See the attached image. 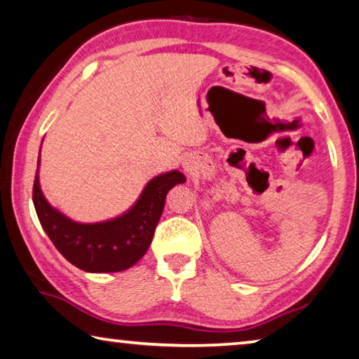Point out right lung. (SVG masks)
Returning a JSON list of instances; mask_svg holds the SVG:
<instances>
[{
	"instance_id": "obj_1",
	"label": "right lung",
	"mask_w": 359,
	"mask_h": 359,
	"mask_svg": "<svg viewBox=\"0 0 359 359\" xmlns=\"http://www.w3.org/2000/svg\"><path fill=\"white\" fill-rule=\"evenodd\" d=\"M184 182L185 175L179 171L158 175L126 214L93 224L76 223L50 208L39 188L38 174L33 184V203L41 226L71 264L95 274L120 272L136 264L149 250L168 191Z\"/></svg>"
}]
</instances>
